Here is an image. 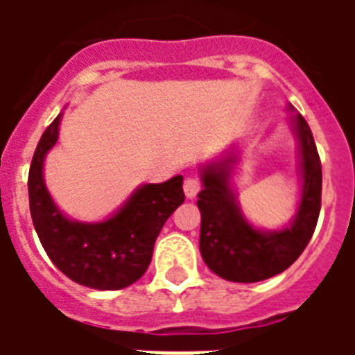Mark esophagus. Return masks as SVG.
Returning <instances> with one entry per match:
<instances>
[{
  "label": "esophagus",
  "instance_id": "obj_1",
  "mask_svg": "<svg viewBox=\"0 0 355 355\" xmlns=\"http://www.w3.org/2000/svg\"><path fill=\"white\" fill-rule=\"evenodd\" d=\"M182 188H184L186 198H188V200H193V198L198 196V192L201 190V184L196 177H188L184 180V186H182Z\"/></svg>",
  "mask_w": 355,
  "mask_h": 355
}]
</instances>
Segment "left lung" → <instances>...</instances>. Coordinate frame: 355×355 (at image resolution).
<instances>
[{"label":"left lung","instance_id":"left-lung-1","mask_svg":"<svg viewBox=\"0 0 355 355\" xmlns=\"http://www.w3.org/2000/svg\"><path fill=\"white\" fill-rule=\"evenodd\" d=\"M287 110L295 112L291 104ZM291 131L298 144L300 200L291 223L277 230L257 228L239 207L234 186L238 144L200 165V251L209 270L223 279L254 283L274 277L297 261L312 239L321 209V162L312 131L298 112L291 116Z\"/></svg>","mask_w":355,"mask_h":355}]
</instances>
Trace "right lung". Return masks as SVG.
I'll return each instance as SVG.
<instances>
[{
    "label": "right lung",
    "instance_id": "1",
    "mask_svg": "<svg viewBox=\"0 0 355 355\" xmlns=\"http://www.w3.org/2000/svg\"><path fill=\"white\" fill-rule=\"evenodd\" d=\"M62 114L37 142L28 196L34 228L53 264L72 282L96 291H117L139 282L150 266L154 243L173 211L182 205V175L159 184H140L123 205L98 223L66 216L51 198L43 165L57 144Z\"/></svg>",
    "mask_w": 355,
    "mask_h": 355
}]
</instances>
